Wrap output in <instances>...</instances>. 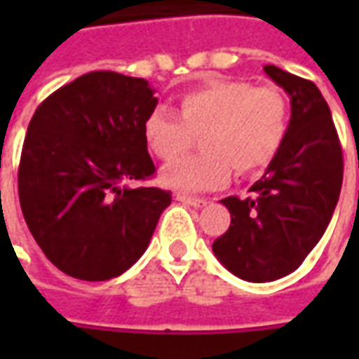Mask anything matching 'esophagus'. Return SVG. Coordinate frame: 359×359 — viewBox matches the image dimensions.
<instances>
[{
    "label": "esophagus",
    "instance_id": "34e87169",
    "mask_svg": "<svg viewBox=\"0 0 359 359\" xmlns=\"http://www.w3.org/2000/svg\"><path fill=\"white\" fill-rule=\"evenodd\" d=\"M177 200L182 203H188V205H192V208H203V205H208V200H205V198H196V196L177 194Z\"/></svg>",
    "mask_w": 359,
    "mask_h": 359
}]
</instances>
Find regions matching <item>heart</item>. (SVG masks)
<instances>
[{
    "mask_svg": "<svg viewBox=\"0 0 359 359\" xmlns=\"http://www.w3.org/2000/svg\"><path fill=\"white\" fill-rule=\"evenodd\" d=\"M290 123L288 100L273 86L244 81H213L180 97L179 115L149 113L144 138L163 161H171L202 136V154L180 157L161 171L163 184L202 192L225 184L233 169L238 177L259 172L285 144Z\"/></svg>",
    "mask_w": 359,
    "mask_h": 359,
    "instance_id": "heart-1",
    "label": "heart"
}]
</instances>
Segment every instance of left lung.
Masks as SVG:
<instances>
[{
    "label": "left lung",
    "mask_w": 359,
    "mask_h": 359,
    "mask_svg": "<svg viewBox=\"0 0 359 359\" xmlns=\"http://www.w3.org/2000/svg\"><path fill=\"white\" fill-rule=\"evenodd\" d=\"M264 71L290 95L288 133L252 194L221 200L231 211V226L213 242L219 262L250 283L277 280L300 267L331 221L344 169L319 88L275 65Z\"/></svg>",
    "instance_id": "1"
}]
</instances>
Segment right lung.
<instances>
[{
  "label": "right lung",
  "instance_id": "right-lung-1",
  "mask_svg": "<svg viewBox=\"0 0 359 359\" xmlns=\"http://www.w3.org/2000/svg\"><path fill=\"white\" fill-rule=\"evenodd\" d=\"M157 97L148 81L82 74L30 118L19 200L46 257L81 280H109L146 252L171 192L133 187L156 172L144 123Z\"/></svg>",
  "mask_w": 359,
  "mask_h": 359
}]
</instances>
